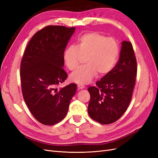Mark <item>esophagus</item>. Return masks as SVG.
<instances>
[{
	"label": "esophagus",
	"mask_w": 158,
	"mask_h": 158,
	"mask_svg": "<svg viewBox=\"0 0 158 158\" xmlns=\"http://www.w3.org/2000/svg\"><path fill=\"white\" fill-rule=\"evenodd\" d=\"M77 86H78V89H81L84 88V85H82V84H78Z\"/></svg>",
	"instance_id": "obj_1"
}]
</instances>
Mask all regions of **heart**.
Instances as JSON below:
<instances>
[{
  "label": "heart",
  "mask_w": 158,
  "mask_h": 158,
  "mask_svg": "<svg viewBox=\"0 0 158 158\" xmlns=\"http://www.w3.org/2000/svg\"><path fill=\"white\" fill-rule=\"evenodd\" d=\"M119 48L117 41L97 31L85 33L78 40L77 45L68 47L64 52L65 64L70 70L77 69L85 58V64L72 73V82L86 84L98 74L109 73L115 64Z\"/></svg>",
  "instance_id": "1"
}]
</instances>
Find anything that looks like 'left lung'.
Returning <instances> with one entry per match:
<instances>
[{
  "mask_svg": "<svg viewBox=\"0 0 158 158\" xmlns=\"http://www.w3.org/2000/svg\"><path fill=\"white\" fill-rule=\"evenodd\" d=\"M137 63L131 42H122L120 57L109 73L88 90L90 100L89 117L103 125L117 121L126 111L131 101L136 82Z\"/></svg>",
  "mask_w": 158,
  "mask_h": 158,
  "instance_id": "1",
  "label": "left lung"
}]
</instances>
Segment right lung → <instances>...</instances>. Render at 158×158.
<instances>
[{
  "label": "right lung",
  "instance_id": "right-lung-1",
  "mask_svg": "<svg viewBox=\"0 0 158 158\" xmlns=\"http://www.w3.org/2000/svg\"><path fill=\"white\" fill-rule=\"evenodd\" d=\"M75 27L47 26L35 33L20 64L23 99L32 115L45 125L59 123L67 114L76 84L58 90L68 75L63 69L64 52Z\"/></svg>",
  "mask_w": 158,
  "mask_h": 158
}]
</instances>
